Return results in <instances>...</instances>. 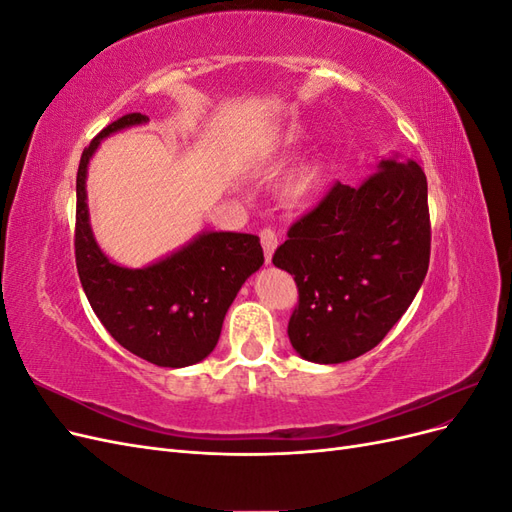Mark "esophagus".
I'll return each instance as SVG.
<instances>
[{"mask_svg": "<svg viewBox=\"0 0 512 512\" xmlns=\"http://www.w3.org/2000/svg\"><path fill=\"white\" fill-rule=\"evenodd\" d=\"M260 243H262V250H265V260L271 262L273 252L277 247V232L273 228H262L260 230Z\"/></svg>", "mask_w": 512, "mask_h": 512, "instance_id": "1", "label": "esophagus"}]
</instances>
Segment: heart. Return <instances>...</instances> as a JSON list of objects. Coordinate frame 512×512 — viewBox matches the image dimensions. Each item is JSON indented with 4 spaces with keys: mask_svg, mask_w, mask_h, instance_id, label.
Instances as JSON below:
<instances>
[{
    "mask_svg": "<svg viewBox=\"0 0 512 512\" xmlns=\"http://www.w3.org/2000/svg\"><path fill=\"white\" fill-rule=\"evenodd\" d=\"M318 183V170L314 168H303L299 173H294L286 181V194L290 198H303L316 188Z\"/></svg>",
    "mask_w": 512,
    "mask_h": 512,
    "instance_id": "heart-1",
    "label": "heart"
}]
</instances>
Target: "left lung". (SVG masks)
Masks as SVG:
<instances>
[{
    "mask_svg": "<svg viewBox=\"0 0 512 512\" xmlns=\"http://www.w3.org/2000/svg\"><path fill=\"white\" fill-rule=\"evenodd\" d=\"M429 250L427 177L416 162L382 160L359 185L335 181L273 254L299 290L292 348L322 365L376 348L421 288Z\"/></svg>",
    "mask_w": 512,
    "mask_h": 512,
    "instance_id": "1",
    "label": "left lung"
}]
</instances>
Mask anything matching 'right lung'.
<instances>
[{
  "instance_id": "1",
  "label": "right lung",
  "mask_w": 512,
  "mask_h": 512,
  "mask_svg": "<svg viewBox=\"0 0 512 512\" xmlns=\"http://www.w3.org/2000/svg\"><path fill=\"white\" fill-rule=\"evenodd\" d=\"M145 121L141 113L123 115L83 151L76 173V269L91 309L117 344L153 365L185 367L211 354L230 303L265 254L260 239L243 232H205L145 269L119 267L102 254L89 228L87 164L104 136Z\"/></svg>"
}]
</instances>
